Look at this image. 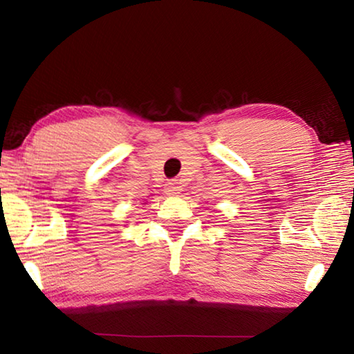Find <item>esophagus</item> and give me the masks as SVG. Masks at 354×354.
I'll list each match as a JSON object with an SVG mask.
<instances>
[{
  "instance_id": "esophagus-1",
  "label": "esophagus",
  "mask_w": 354,
  "mask_h": 354,
  "mask_svg": "<svg viewBox=\"0 0 354 354\" xmlns=\"http://www.w3.org/2000/svg\"><path fill=\"white\" fill-rule=\"evenodd\" d=\"M165 192L169 195L175 196V195L179 194V192H181V187H179L178 183H169V184H167V187H165Z\"/></svg>"
}]
</instances>
